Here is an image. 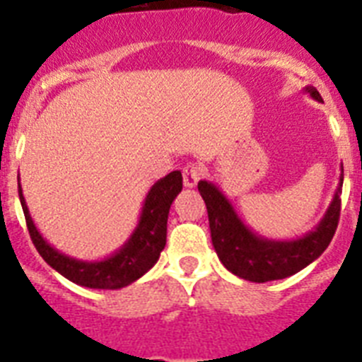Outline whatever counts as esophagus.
<instances>
[{"label": "esophagus", "mask_w": 362, "mask_h": 362, "mask_svg": "<svg viewBox=\"0 0 362 362\" xmlns=\"http://www.w3.org/2000/svg\"><path fill=\"white\" fill-rule=\"evenodd\" d=\"M204 170L203 166L197 165V163H188L183 168V183L187 188H194L197 185L201 177H203Z\"/></svg>", "instance_id": "34e87169"}]
</instances>
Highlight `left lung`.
I'll use <instances>...</instances> for the list:
<instances>
[{
	"label": "left lung",
	"mask_w": 362,
	"mask_h": 362,
	"mask_svg": "<svg viewBox=\"0 0 362 362\" xmlns=\"http://www.w3.org/2000/svg\"><path fill=\"white\" fill-rule=\"evenodd\" d=\"M315 101H322L317 88H305ZM341 187L343 170L339 177V187L330 206L319 221V225L303 238L277 241L255 233L243 223L233 210L228 197L210 181H199L197 188L206 203L210 235L219 261L228 272L252 283H267L290 277L313 263L328 248L341 214Z\"/></svg>",
	"instance_id": "1"
}]
</instances>
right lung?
I'll list each match as a JSON object with an SVG mask.
<instances>
[{"label": "right lung", "instance_id": "right-lung-1", "mask_svg": "<svg viewBox=\"0 0 362 362\" xmlns=\"http://www.w3.org/2000/svg\"><path fill=\"white\" fill-rule=\"evenodd\" d=\"M19 201L23 206L25 221H27L30 239L40 252L41 257L50 264L56 272H59L63 277H66L72 283L86 288L98 290H117L123 286H129L134 281L158 263L159 255L166 245V221L168 212L177 197V194L183 190V175L181 172L174 170L158 183H153L148 190L143 203L139 223L134 228L130 235L119 250L99 261H83V259L70 257L56 250L50 243L40 233L36 228L28 206L25 203L23 190L19 185Z\"/></svg>", "mask_w": 362, "mask_h": 362}]
</instances>
